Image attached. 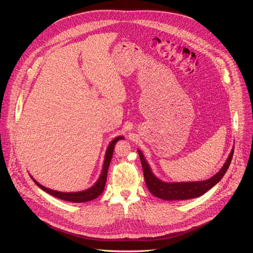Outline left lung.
Here are the masks:
<instances>
[{
    "label": "left lung",
    "mask_w": 253,
    "mask_h": 253,
    "mask_svg": "<svg viewBox=\"0 0 253 253\" xmlns=\"http://www.w3.org/2000/svg\"><path fill=\"white\" fill-rule=\"evenodd\" d=\"M233 151H234V148L230 152L226 162L224 163L220 171L217 174L212 176L210 179L205 180V181H200V182H180V183H167L156 178L151 172V169L148 163L146 162L145 158H144L142 152L138 150V153L141 159L145 183L149 191L154 196H157L158 198L164 199V200H185V199L196 198L203 195L205 192H207L215 184H217L220 181L231 163Z\"/></svg>",
    "instance_id": "8db88e82"
}]
</instances>
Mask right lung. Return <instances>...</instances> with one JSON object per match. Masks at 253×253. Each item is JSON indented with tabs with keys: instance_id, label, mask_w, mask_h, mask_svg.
Wrapping results in <instances>:
<instances>
[{
	"instance_id": "obj_1",
	"label": "right lung",
	"mask_w": 253,
	"mask_h": 253,
	"mask_svg": "<svg viewBox=\"0 0 253 253\" xmlns=\"http://www.w3.org/2000/svg\"><path fill=\"white\" fill-rule=\"evenodd\" d=\"M123 139V137L119 136L116 137L111 143L110 145L108 146L107 151H106V155H105V161H104V165H103V170L101 173L100 178L98 179V181L95 183V185H93L91 188L84 190V191H80V192H72V193H64V192H59V191H55V190H51L49 188H46L44 186H42L41 184H39L35 179L34 182L37 184L42 190L46 191L47 193L62 199V200H66V201H70V202H75V203H82V202H87L90 200H93L95 198H97L99 195H101V193L103 192L104 188H105V184L107 181V173H108V168H109L111 159H112V155H113V150H114V146L118 140Z\"/></svg>"
}]
</instances>
